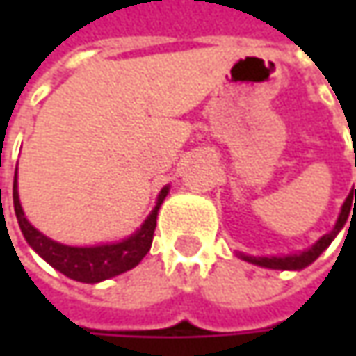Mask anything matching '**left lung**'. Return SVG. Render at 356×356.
Returning <instances> with one entry per match:
<instances>
[{
	"label": "left lung",
	"instance_id": "1",
	"mask_svg": "<svg viewBox=\"0 0 356 356\" xmlns=\"http://www.w3.org/2000/svg\"><path fill=\"white\" fill-rule=\"evenodd\" d=\"M353 196H355L356 200L355 188L350 190L349 198L345 200V204H343V208H341V213H339V218H337L335 227H333L329 234H325L323 238L317 239V241H315L311 248H307V250H303V252L299 253H289V255H269V257H257V255L238 253V257H241L243 261H250L253 266L267 267V269H281V271H299V269H303V267L311 266V264H313V261L331 245V241L337 238V234L345 227L350 210H355L356 208V202L355 208H353Z\"/></svg>",
	"mask_w": 356,
	"mask_h": 356
}]
</instances>
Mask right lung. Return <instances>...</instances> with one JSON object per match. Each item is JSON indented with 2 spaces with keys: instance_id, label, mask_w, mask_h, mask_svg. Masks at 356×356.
Segmentation results:
<instances>
[{
  "instance_id": "obj_1",
  "label": "right lung",
  "mask_w": 356,
  "mask_h": 356,
  "mask_svg": "<svg viewBox=\"0 0 356 356\" xmlns=\"http://www.w3.org/2000/svg\"><path fill=\"white\" fill-rule=\"evenodd\" d=\"M168 190H170L168 186H164L160 190L154 210L144 220L143 226L138 227L134 234H130L129 238L115 241V243L85 245V248L59 243L55 239L47 238L45 234H41L37 227L29 224L19 202L17 170H15V182H13V208H15V216H17L21 232H23V238L27 239V243L47 261L49 266L61 271L63 275L81 281V283H99V281L120 275V273L129 271L143 261V257L152 245L158 210H160L164 198L168 196Z\"/></svg>"
}]
</instances>
